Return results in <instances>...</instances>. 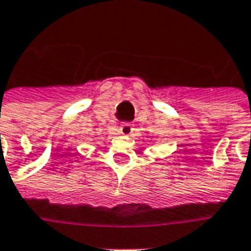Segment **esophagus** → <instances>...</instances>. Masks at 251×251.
Wrapping results in <instances>:
<instances>
[{"instance_id":"34e87169","label":"esophagus","mask_w":251,"mask_h":251,"mask_svg":"<svg viewBox=\"0 0 251 251\" xmlns=\"http://www.w3.org/2000/svg\"><path fill=\"white\" fill-rule=\"evenodd\" d=\"M133 130H134V127H133L130 122H122L120 125V129H118L120 134L122 135H130Z\"/></svg>"}]
</instances>
